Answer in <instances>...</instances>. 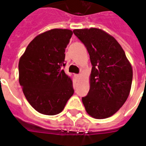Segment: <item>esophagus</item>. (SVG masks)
<instances>
[{
    "instance_id": "34e87169",
    "label": "esophagus",
    "mask_w": 146,
    "mask_h": 146,
    "mask_svg": "<svg viewBox=\"0 0 146 146\" xmlns=\"http://www.w3.org/2000/svg\"><path fill=\"white\" fill-rule=\"evenodd\" d=\"M76 77L77 80H80V77H81V74H78V75H76Z\"/></svg>"
}]
</instances>
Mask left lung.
Segmentation results:
<instances>
[{
    "instance_id": "8db88e82",
    "label": "left lung",
    "mask_w": 146,
    "mask_h": 146,
    "mask_svg": "<svg viewBox=\"0 0 146 146\" xmlns=\"http://www.w3.org/2000/svg\"><path fill=\"white\" fill-rule=\"evenodd\" d=\"M73 33L87 47L92 64L90 90L82 98L86 111L97 119L111 117L130 94L131 65L117 40L102 29H74Z\"/></svg>"
}]
</instances>
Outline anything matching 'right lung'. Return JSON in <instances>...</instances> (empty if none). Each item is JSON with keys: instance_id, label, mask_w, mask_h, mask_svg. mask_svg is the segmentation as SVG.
Instances as JSON below:
<instances>
[{"instance_id": "1", "label": "right lung", "mask_w": 146, "mask_h": 146, "mask_svg": "<svg viewBox=\"0 0 146 146\" xmlns=\"http://www.w3.org/2000/svg\"><path fill=\"white\" fill-rule=\"evenodd\" d=\"M72 35L62 29L39 34L19 59V84L29 103L41 114L60 113L74 93L72 80L62 70Z\"/></svg>"}]
</instances>
